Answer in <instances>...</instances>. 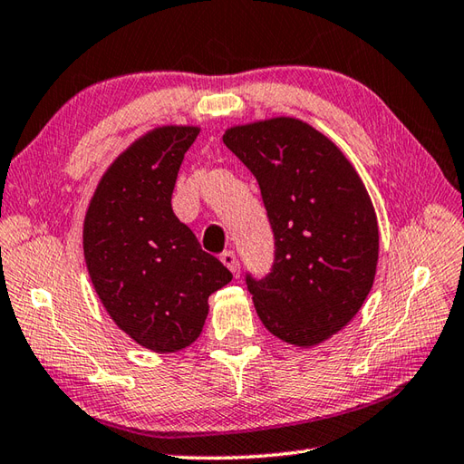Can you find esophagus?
Wrapping results in <instances>:
<instances>
[{
	"instance_id": "esophagus-1",
	"label": "esophagus",
	"mask_w": 464,
	"mask_h": 464,
	"mask_svg": "<svg viewBox=\"0 0 464 464\" xmlns=\"http://www.w3.org/2000/svg\"><path fill=\"white\" fill-rule=\"evenodd\" d=\"M220 260H222V264H224L226 267H228V270H230L232 274H236V270H238V258H236V254H234L232 250L222 252Z\"/></svg>"
}]
</instances>
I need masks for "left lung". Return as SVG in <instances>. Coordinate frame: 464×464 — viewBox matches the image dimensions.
Here are the masks:
<instances>
[{
    "label": "left lung",
    "instance_id": "obj_1",
    "mask_svg": "<svg viewBox=\"0 0 464 464\" xmlns=\"http://www.w3.org/2000/svg\"><path fill=\"white\" fill-rule=\"evenodd\" d=\"M224 145L258 180L274 234L270 272H246L256 312L282 342H325L373 285L379 230L362 179L332 140L290 117L228 129Z\"/></svg>",
    "mask_w": 464,
    "mask_h": 464
}]
</instances>
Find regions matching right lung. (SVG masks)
<instances>
[{
    "instance_id": "1",
    "label": "right lung",
    "mask_w": 464,
    "mask_h": 464,
    "mask_svg": "<svg viewBox=\"0 0 464 464\" xmlns=\"http://www.w3.org/2000/svg\"><path fill=\"white\" fill-rule=\"evenodd\" d=\"M197 127L147 132L111 164L83 228L91 282L122 332L152 352L190 345L208 295L232 280L218 258L172 212V190Z\"/></svg>"
}]
</instances>
